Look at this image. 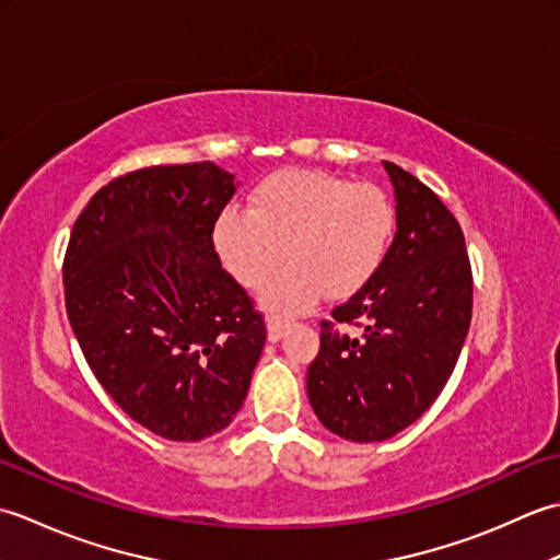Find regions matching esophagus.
Here are the masks:
<instances>
[{
  "label": "esophagus",
  "mask_w": 560,
  "mask_h": 560,
  "mask_svg": "<svg viewBox=\"0 0 560 560\" xmlns=\"http://www.w3.org/2000/svg\"><path fill=\"white\" fill-rule=\"evenodd\" d=\"M287 329H289V323H283V319H269V323H267V339L271 343H277V341L283 339V335H287Z\"/></svg>",
  "instance_id": "esophagus-1"
}]
</instances>
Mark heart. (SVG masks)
<instances>
[{"label":"heart","mask_w":560,"mask_h":560,"mask_svg":"<svg viewBox=\"0 0 560 560\" xmlns=\"http://www.w3.org/2000/svg\"><path fill=\"white\" fill-rule=\"evenodd\" d=\"M395 233V209L380 187L349 183L325 171H281L249 195L247 213L225 209L211 231L221 267L255 291L281 257L261 307L269 315H301L327 293L349 299L383 267Z\"/></svg>","instance_id":"1"}]
</instances>
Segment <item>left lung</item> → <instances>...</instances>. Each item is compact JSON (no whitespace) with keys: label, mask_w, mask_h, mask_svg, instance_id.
<instances>
[{"label":"left lung","mask_w":560,"mask_h":560,"mask_svg":"<svg viewBox=\"0 0 560 560\" xmlns=\"http://www.w3.org/2000/svg\"><path fill=\"white\" fill-rule=\"evenodd\" d=\"M397 231L375 277L323 323L307 368L319 423L351 443H383L421 419L443 392L471 323L464 233L433 189L383 161ZM362 327L359 338L336 327Z\"/></svg>","instance_id":"8db88e82"}]
</instances>
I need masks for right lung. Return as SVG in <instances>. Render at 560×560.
I'll return each instance as SVG.
<instances>
[{
  "label": "right lung",
  "mask_w": 560,
  "mask_h": 560,
  "mask_svg": "<svg viewBox=\"0 0 560 560\" xmlns=\"http://www.w3.org/2000/svg\"><path fill=\"white\" fill-rule=\"evenodd\" d=\"M235 187L209 161L141 168L101 187L69 237L67 315L93 375L127 416L177 443L233 421L267 341L211 243Z\"/></svg>",
  "instance_id": "right-lung-1"
}]
</instances>
